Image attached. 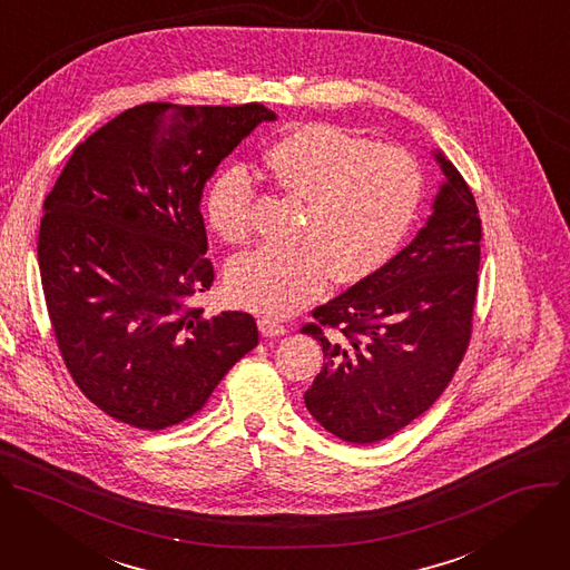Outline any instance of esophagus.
Here are the masks:
<instances>
[{"mask_svg": "<svg viewBox=\"0 0 570 570\" xmlns=\"http://www.w3.org/2000/svg\"><path fill=\"white\" fill-rule=\"evenodd\" d=\"M258 326H261L263 337H281V335L287 333V328H285L283 324H276V322H272V320H261Z\"/></svg>", "mask_w": 570, "mask_h": 570, "instance_id": "34e87169", "label": "esophagus"}]
</instances>
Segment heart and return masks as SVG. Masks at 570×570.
I'll list each match as a JSON object with an SVG mask.
<instances>
[{
    "label": "heart",
    "mask_w": 570,
    "mask_h": 570,
    "mask_svg": "<svg viewBox=\"0 0 570 570\" xmlns=\"http://www.w3.org/2000/svg\"><path fill=\"white\" fill-rule=\"evenodd\" d=\"M265 167L283 195L305 204L298 246L258 248L226 269V292L265 320H285L317 298L333 274L357 283L381 272L410 235L423 171L403 147L373 145L333 124H303L278 138ZM256 180L248 169H224L206 193V217L228 244L253 230Z\"/></svg>",
    "instance_id": "1"
}]
</instances>
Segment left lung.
Masks as SVG:
<instances>
[{"label": "left lung", "instance_id": "left-lung-1", "mask_svg": "<svg viewBox=\"0 0 570 570\" xmlns=\"http://www.w3.org/2000/svg\"><path fill=\"white\" fill-rule=\"evenodd\" d=\"M432 156L444 183L425 226L301 328L326 360L305 407L351 444L387 439L430 410L471 340L482 224L462 174L441 151Z\"/></svg>", "mask_w": 570, "mask_h": 570}]
</instances>
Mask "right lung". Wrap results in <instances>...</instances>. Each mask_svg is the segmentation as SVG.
Wrapping results in <instances>:
<instances>
[{
    "instance_id": "add662e5",
    "label": "right lung",
    "mask_w": 570,
    "mask_h": 570,
    "mask_svg": "<svg viewBox=\"0 0 570 570\" xmlns=\"http://www.w3.org/2000/svg\"><path fill=\"white\" fill-rule=\"evenodd\" d=\"M276 112L142 104L81 142L45 199L38 265L58 351L108 416L163 430L199 412L258 346L246 312L206 317L199 210L217 165Z\"/></svg>"
}]
</instances>
